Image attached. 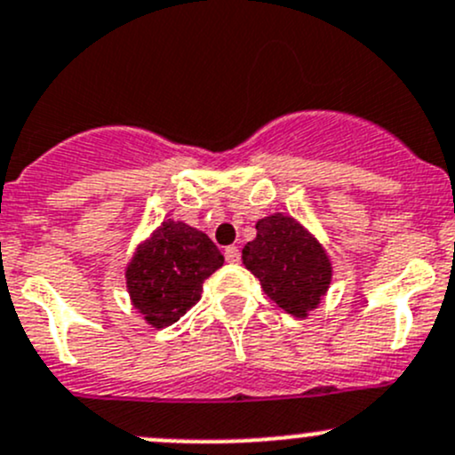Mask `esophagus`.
I'll use <instances>...</instances> for the list:
<instances>
[{"instance_id":"esophagus-1","label":"esophagus","mask_w":455,"mask_h":455,"mask_svg":"<svg viewBox=\"0 0 455 455\" xmlns=\"http://www.w3.org/2000/svg\"><path fill=\"white\" fill-rule=\"evenodd\" d=\"M223 254H226L228 263H238V260H241V251H238L236 245L226 247V251H223Z\"/></svg>"}]
</instances>
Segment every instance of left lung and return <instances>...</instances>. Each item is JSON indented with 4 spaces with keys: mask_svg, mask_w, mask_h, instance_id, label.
I'll use <instances>...</instances> for the list:
<instances>
[{
    "mask_svg": "<svg viewBox=\"0 0 455 455\" xmlns=\"http://www.w3.org/2000/svg\"><path fill=\"white\" fill-rule=\"evenodd\" d=\"M241 259L265 294L296 318H307L321 305L334 274L321 241L283 212L256 221V238L243 247Z\"/></svg>",
    "mask_w": 455,
    "mask_h": 455,
    "instance_id": "8db88e82",
    "label": "left lung"
}]
</instances>
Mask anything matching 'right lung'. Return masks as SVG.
<instances>
[{
	"label": "right lung",
	"mask_w": 455,
	"mask_h": 455,
	"mask_svg": "<svg viewBox=\"0 0 455 455\" xmlns=\"http://www.w3.org/2000/svg\"><path fill=\"white\" fill-rule=\"evenodd\" d=\"M223 265L208 234L165 219L141 241L125 267V287L148 325L168 327L199 303L204 281Z\"/></svg>",
	"instance_id": "1"
}]
</instances>
